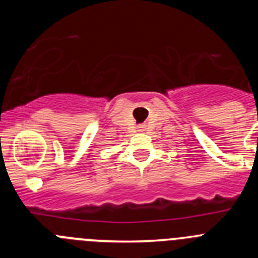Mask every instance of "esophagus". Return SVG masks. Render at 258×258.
Segmentation results:
<instances>
[{"label": "esophagus", "mask_w": 258, "mask_h": 258, "mask_svg": "<svg viewBox=\"0 0 258 258\" xmlns=\"http://www.w3.org/2000/svg\"><path fill=\"white\" fill-rule=\"evenodd\" d=\"M138 131L143 132V131H145V126H143V125H140V126H138Z\"/></svg>", "instance_id": "esophagus-1"}]
</instances>
